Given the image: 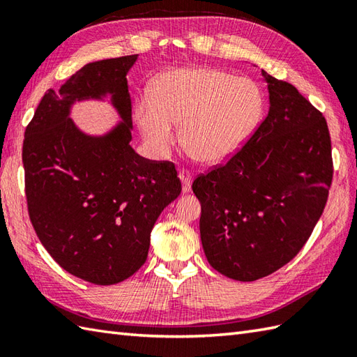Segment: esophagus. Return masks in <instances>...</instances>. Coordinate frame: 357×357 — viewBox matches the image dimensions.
Returning <instances> with one entry per match:
<instances>
[{
	"mask_svg": "<svg viewBox=\"0 0 357 357\" xmlns=\"http://www.w3.org/2000/svg\"><path fill=\"white\" fill-rule=\"evenodd\" d=\"M179 179L181 183H183V190L188 192L192 187V181H193V174L188 172V170H181L179 172Z\"/></svg>",
	"mask_w": 357,
	"mask_h": 357,
	"instance_id": "1",
	"label": "esophagus"
}]
</instances>
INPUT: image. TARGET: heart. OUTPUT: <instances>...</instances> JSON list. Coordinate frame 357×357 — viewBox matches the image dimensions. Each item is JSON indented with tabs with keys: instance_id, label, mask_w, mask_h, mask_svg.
Masks as SVG:
<instances>
[{
	"instance_id": "b5f03b06",
	"label": "heart",
	"mask_w": 357,
	"mask_h": 357,
	"mask_svg": "<svg viewBox=\"0 0 357 357\" xmlns=\"http://www.w3.org/2000/svg\"><path fill=\"white\" fill-rule=\"evenodd\" d=\"M264 92L256 81L208 67L169 70L155 79L151 95L139 96L133 118L156 158H165L176 142L204 164L231 156L259 124Z\"/></svg>"
}]
</instances>
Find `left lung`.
<instances>
[{"mask_svg":"<svg viewBox=\"0 0 357 357\" xmlns=\"http://www.w3.org/2000/svg\"><path fill=\"white\" fill-rule=\"evenodd\" d=\"M268 82V115L225 164L193 181L208 264L250 282L301 252L319 221L333 179L331 139L322 113L290 82Z\"/></svg>","mask_w":357,"mask_h":357,"instance_id":"8db88e82","label":"left lung"}]
</instances>
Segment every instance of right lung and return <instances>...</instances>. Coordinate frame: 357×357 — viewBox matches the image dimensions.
Returning <instances> with one entry per match:
<instances>
[{"mask_svg":"<svg viewBox=\"0 0 357 357\" xmlns=\"http://www.w3.org/2000/svg\"><path fill=\"white\" fill-rule=\"evenodd\" d=\"M138 55L89 63L59 90L49 89L22 144L30 222L49 255L70 275L96 285L130 278L147 259L150 233L181 193L170 161L132 149L127 72ZM110 94L121 123L102 137L70 119L75 100Z\"/></svg>","mask_w":357,"mask_h":357,"instance_id":"obj_1","label":"right lung"}]
</instances>
